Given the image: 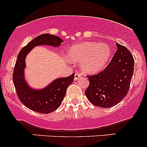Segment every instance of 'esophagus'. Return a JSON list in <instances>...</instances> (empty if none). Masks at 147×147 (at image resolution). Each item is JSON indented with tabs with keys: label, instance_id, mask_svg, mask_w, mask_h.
<instances>
[{
	"label": "esophagus",
	"instance_id": "esophagus-1",
	"mask_svg": "<svg viewBox=\"0 0 147 147\" xmlns=\"http://www.w3.org/2000/svg\"><path fill=\"white\" fill-rule=\"evenodd\" d=\"M81 76H82V74L79 73V72H76V73L75 74V78H74V80H78L79 78H81Z\"/></svg>",
	"mask_w": 147,
	"mask_h": 147
}]
</instances>
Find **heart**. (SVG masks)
<instances>
[{
  "instance_id": "obj_1",
  "label": "heart",
  "mask_w": 147,
  "mask_h": 147,
  "mask_svg": "<svg viewBox=\"0 0 147 147\" xmlns=\"http://www.w3.org/2000/svg\"><path fill=\"white\" fill-rule=\"evenodd\" d=\"M111 56L109 45L95 42H84L72 45L68 50V57L72 61L80 63L86 73L94 74L105 67Z\"/></svg>"
}]
</instances>
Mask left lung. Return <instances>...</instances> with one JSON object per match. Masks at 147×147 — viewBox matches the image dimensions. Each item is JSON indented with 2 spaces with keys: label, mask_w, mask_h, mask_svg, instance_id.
Listing matches in <instances>:
<instances>
[{
  "label": "left lung",
  "mask_w": 147,
  "mask_h": 147,
  "mask_svg": "<svg viewBox=\"0 0 147 147\" xmlns=\"http://www.w3.org/2000/svg\"><path fill=\"white\" fill-rule=\"evenodd\" d=\"M117 51L109 64L100 73L88 76L85 91L89 101L95 106L109 108L127 94L134 73V60L129 50L116 42Z\"/></svg>",
  "instance_id": "obj_1"
}]
</instances>
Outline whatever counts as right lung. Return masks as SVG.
<instances>
[{
	"mask_svg": "<svg viewBox=\"0 0 147 147\" xmlns=\"http://www.w3.org/2000/svg\"><path fill=\"white\" fill-rule=\"evenodd\" d=\"M63 42V40L56 35L42 34L23 47L18 55L13 71V84L19 100L31 110L42 114H48L56 110L64 99L68 86L73 82L75 73L67 78L54 80L43 88H32L25 78L26 57L37 46L48 45L58 47Z\"/></svg>",
	"mask_w": 147,
	"mask_h": 147,
	"instance_id": "obj_1",
	"label": "right lung"
}]
</instances>
